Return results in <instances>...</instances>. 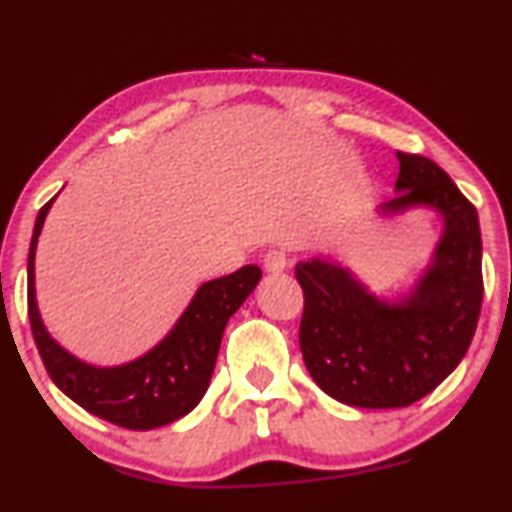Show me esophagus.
Listing matches in <instances>:
<instances>
[{
    "instance_id": "esophagus-1",
    "label": "esophagus",
    "mask_w": 512,
    "mask_h": 512,
    "mask_svg": "<svg viewBox=\"0 0 512 512\" xmlns=\"http://www.w3.org/2000/svg\"><path fill=\"white\" fill-rule=\"evenodd\" d=\"M286 264H288V257H286V252H283V250H269L267 255L262 257L264 272H269V274L283 272V269H286Z\"/></svg>"
}]
</instances>
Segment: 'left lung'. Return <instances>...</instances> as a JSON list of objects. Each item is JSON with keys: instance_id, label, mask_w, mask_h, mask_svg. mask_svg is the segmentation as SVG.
<instances>
[{"instance_id": "1", "label": "left lung", "mask_w": 512, "mask_h": 512, "mask_svg": "<svg viewBox=\"0 0 512 512\" xmlns=\"http://www.w3.org/2000/svg\"><path fill=\"white\" fill-rule=\"evenodd\" d=\"M398 162V195L381 209L398 214L424 205L443 219L415 291L386 303L334 262L295 264L307 372L324 393L355 408H405L432 393L465 357L482 310L477 209L432 159L398 152Z\"/></svg>"}]
</instances>
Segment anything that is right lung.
<instances>
[{
    "label": "right lung",
    "instance_id": "add662e5",
    "mask_svg": "<svg viewBox=\"0 0 512 512\" xmlns=\"http://www.w3.org/2000/svg\"><path fill=\"white\" fill-rule=\"evenodd\" d=\"M52 202L54 197L35 219L28 252L30 329L49 377L80 408L123 429L147 432L188 415L212 379L226 322L262 279L260 267L248 264L202 283L174 329L150 353L119 367H92L47 334L35 303V248Z\"/></svg>",
    "mask_w": 512,
    "mask_h": 512
}]
</instances>
